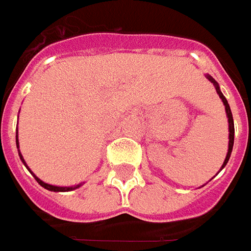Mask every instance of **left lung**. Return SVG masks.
<instances>
[{
    "label": "left lung",
    "mask_w": 251,
    "mask_h": 251,
    "mask_svg": "<svg viewBox=\"0 0 251 251\" xmlns=\"http://www.w3.org/2000/svg\"><path fill=\"white\" fill-rule=\"evenodd\" d=\"M207 78L210 81L213 82L214 85H216V90H217V94L220 95V98L223 99L224 105H225V110H226V116H228V123H229V145H228V153H226V157H225V161H224L223 167L224 169L225 166H226V163L229 160V156H231V152H232V148H233V137H235V127H233V117H232V113H231V107L228 105V100L225 99V97L223 95V92L220 91V87H218V84L216 82V80L211 77V75H207Z\"/></svg>",
    "instance_id": "8db88e82"
}]
</instances>
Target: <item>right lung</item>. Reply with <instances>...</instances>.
Masks as SVG:
<instances>
[{
  "instance_id": "1",
  "label": "right lung",
  "mask_w": 251,
  "mask_h": 251,
  "mask_svg": "<svg viewBox=\"0 0 251 251\" xmlns=\"http://www.w3.org/2000/svg\"><path fill=\"white\" fill-rule=\"evenodd\" d=\"M16 145L19 146V144H18V132H16ZM19 156H20V160L25 163V159L22 157V154H20V152H19ZM25 166H26V163H25ZM26 167H27V166H26ZM27 169H28V167H27ZM28 171H30V170H28ZM30 173H31V171H30ZM31 174H33V173H31ZM33 176H34L35 181H37L38 184L41 185L43 188H45V189H48V191H53V192H67V191H73V189H77V188L80 186V185H75V186H69V188H67V186H66V188H65V186H53V185L45 184V182H44V181H41L40 178H37V176H35L34 174H33Z\"/></svg>"
}]
</instances>
